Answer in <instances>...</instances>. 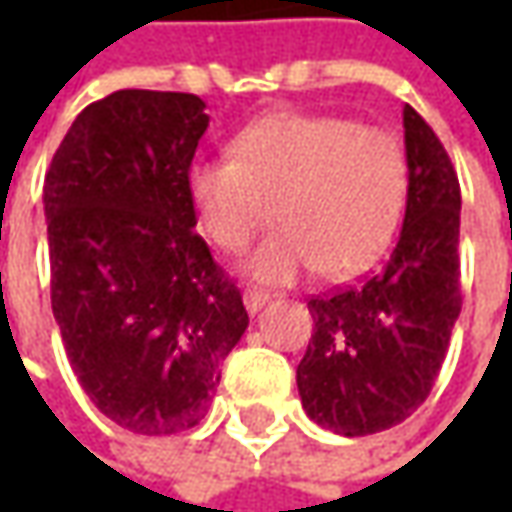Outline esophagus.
Here are the masks:
<instances>
[{"mask_svg":"<svg viewBox=\"0 0 512 512\" xmlns=\"http://www.w3.org/2000/svg\"><path fill=\"white\" fill-rule=\"evenodd\" d=\"M270 299H273V293L259 290V287H247L245 293H242V302H245L247 313H259V310H262V307H265Z\"/></svg>","mask_w":512,"mask_h":512,"instance_id":"obj_1","label":"esophagus"}]
</instances>
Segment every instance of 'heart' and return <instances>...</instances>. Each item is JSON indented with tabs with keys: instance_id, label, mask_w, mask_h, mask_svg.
<instances>
[{
	"instance_id": "obj_1",
	"label": "heart",
	"mask_w": 512,
	"mask_h": 512,
	"mask_svg": "<svg viewBox=\"0 0 512 512\" xmlns=\"http://www.w3.org/2000/svg\"><path fill=\"white\" fill-rule=\"evenodd\" d=\"M230 153L196 156L187 196L225 253H242L267 216L276 222L242 265L256 282L287 285L310 267L327 279L347 276L373 262L399 225L407 159L387 130L342 116L270 113L239 130Z\"/></svg>"
}]
</instances>
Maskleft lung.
Instances as JSON below:
<instances>
[{
    "instance_id": "1",
    "label": "left lung",
    "mask_w": 512,
    "mask_h": 512,
    "mask_svg": "<svg viewBox=\"0 0 512 512\" xmlns=\"http://www.w3.org/2000/svg\"><path fill=\"white\" fill-rule=\"evenodd\" d=\"M407 207L376 273L313 296V336L296 367L307 416L339 436L404 422L430 396L462 310V190L439 136L404 105Z\"/></svg>"
}]
</instances>
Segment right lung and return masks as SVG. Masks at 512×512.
<instances>
[{
	"label": "right lung",
	"instance_id": "add662e5",
	"mask_svg": "<svg viewBox=\"0 0 512 512\" xmlns=\"http://www.w3.org/2000/svg\"><path fill=\"white\" fill-rule=\"evenodd\" d=\"M207 122L193 93L116 90L73 119L45 173L68 362L99 413L142 436L199 424L247 330L239 287L193 230L187 165Z\"/></svg>",
	"mask_w": 512,
	"mask_h": 512
}]
</instances>
